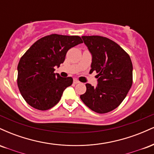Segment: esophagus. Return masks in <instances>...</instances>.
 Instances as JSON below:
<instances>
[{
    "mask_svg": "<svg viewBox=\"0 0 154 154\" xmlns=\"http://www.w3.org/2000/svg\"><path fill=\"white\" fill-rule=\"evenodd\" d=\"M79 81L77 80V79H74V80H73L74 84H77V83H79Z\"/></svg>",
    "mask_w": 154,
    "mask_h": 154,
    "instance_id": "34e87169",
    "label": "esophagus"
}]
</instances>
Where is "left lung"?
I'll return each instance as SVG.
<instances>
[{
    "mask_svg": "<svg viewBox=\"0 0 154 154\" xmlns=\"http://www.w3.org/2000/svg\"><path fill=\"white\" fill-rule=\"evenodd\" d=\"M93 56L90 73L96 72L98 85H86L81 100L92 111L106 114L121 104L132 85V63L117 43L99 35L82 36Z\"/></svg>",
    "mask_w": 154,
    "mask_h": 154,
    "instance_id": "1",
    "label": "left lung"
}]
</instances>
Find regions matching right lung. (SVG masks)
Returning a JSON list of instances; mask_svg holds the SVG:
<instances>
[{
	"instance_id": "1",
	"label": "right lung",
	"mask_w": 154,
	"mask_h": 154,
	"mask_svg": "<svg viewBox=\"0 0 154 154\" xmlns=\"http://www.w3.org/2000/svg\"><path fill=\"white\" fill-rule=\"evenodd\" d=\"M82 43L77 35L51 34L39 39L24 53L17 66V85L29 106L45 111L59 103L73 79L56 75L54 66L63 63L67 51Z\"/></svg>"
}]
</instances>
